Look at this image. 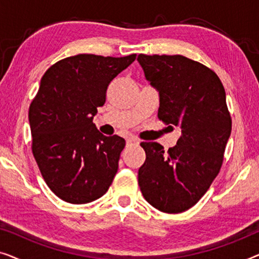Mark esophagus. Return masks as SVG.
Returning a JSON list of instances; mask_svg holds the SVG:
<instances>
[{
    "label": "esophagus",
    "mask_w": 259,
    "mask_h": 259,
    "mask_svg": "<svg viewBox=\"0 0 259 259\" xmlns=\"http://www.w3.org/2000/svg\"><path fill=\"white\" fill-rule=\"evenodd\" d=\"M127 145H139V139L136 137H130L126 139Z\"/></svg>",
    "instance_id": "1"
}]
</instances>
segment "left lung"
Returning a JSON list of instances; mask_svg holds the SVG:
<instances>
[{
  "label": "left lung",
  "instance_id": "1",
  "mask_svg": "<svg viewBox=\"0 0 259 259\" xmlns=\"http://www.w3.org/2000/svg\"><path fill=\"white\" fill-rule=\"evenodd\" d=\"M137 60L159 93L158 118L182 130L167 152L158 143H141L146 160L138 182L152 206L180 213L206 193L223 164L232 126L225 90L213 70L183 55Z\"/></svg>",
  "mask_w": 259,
  "mask_h": 259
}]
</instances>
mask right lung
I'll list each match as a JSON object with an SVG mask.
<instances>
[{"mask_svg":"<svg viewBox=\"0 0 259 259\" xmlns=\"http://www.w3.org/2000/svg\"><path fill=\"white\" fill-rule=\"evenodd\" d=\"M136 56L74 55L42 76L29 107L31 148L46 184L67 203L97 200L118 172L125 140L104 136L93 118L105 104L109 82Z\"/></svg>","mask_w":259,"mask_h":259,"instance_id":"1","label":"right lung"}]
</instances>
